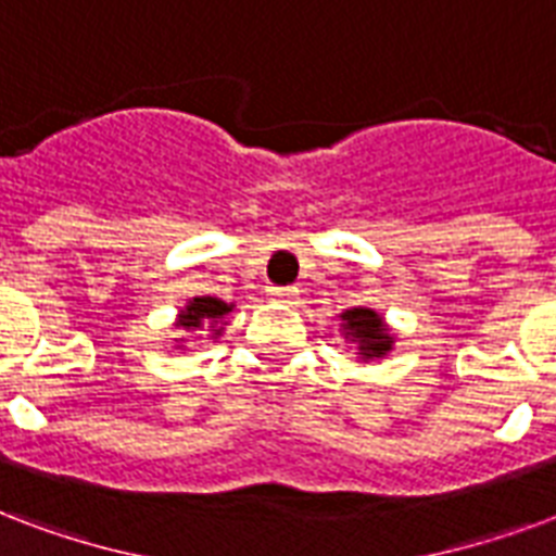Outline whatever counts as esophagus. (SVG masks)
Returning <instances> with one entry per match:
<instances>
[{
  "label": "esophagus",
  "mask_w": 556,
  "mask_h": 556,
  "mask_svg": "<svg viewBox=\"0 0 556 556\" xmlns=\"http://www.w3.org/2000/svg\"><path fill=\"white\" fill-rule=\"evenodd\" d=\"M295 295H299V290H295V287H273V299H278V302L293 304Z\"/></svg>",
  "instance_id": "esophagus-1"
}]
</instances>
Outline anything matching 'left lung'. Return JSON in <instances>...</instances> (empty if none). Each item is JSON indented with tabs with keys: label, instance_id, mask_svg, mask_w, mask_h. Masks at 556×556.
<instances>
[{
	"label": "left lung",
	"instance_id": "left-lung-1",
	"mask_svg": "<svg viewBox=\"0 0 556 556\" xmlns=\"http://www.w3.org/2000/svg\"><path fill=\"white\" fill-rule=\"evenodd\" d=\"M337 319L345 342L354 345L357 363H381L395 349V333L375 307H349Z\"/></svg>",
	"mask_w": 556,
	"mask_h": 556
}]
</instances>
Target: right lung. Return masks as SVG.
Listing matches in <instances>:
<instances>
[{"label": "right lung", "instance_id": "right-lung-1", "mask_svg": "<svg viewBox=\"0 0 556 556\" xmlns=\"http://www.w3.org/2000/svg\"><path fill=\"white\" fill-rule=\"evenodd\" d=\"M233 311V302H223L216 295H195L184 304L181 311L175 313L173 328L181 333H199V337H211L219 340L228 325V316ZM184 337L175 340V349H184Z\"/></svg>", "mask_w": 556, "mask_h": 556}]
</instances>
